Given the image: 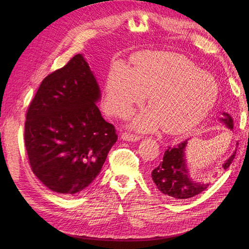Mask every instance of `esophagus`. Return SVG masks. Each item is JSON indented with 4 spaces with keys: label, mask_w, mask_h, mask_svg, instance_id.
I'll list each match as a JSON object with an SVG mask.
<instances>
[{
    "label": "esophagus",
    "mask_w": 249,
    "mask_h": 249,
    "mask_svg": "<svg viewBox=\"0 0 249 249\" xmlns=\"http://www.w3.org/2000/svg\"><path fill=\"white\" fill-rule=\"evenodd\" d=\"M122 139H124L125 141H136V140L140 139V136L129 133V132H124V133H122Z\"/></svg>",
    "instance_id": "1"
}]
</instances>
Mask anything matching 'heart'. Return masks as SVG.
I'll list each match as a JSON object with an SVG mask.
<instances>
[{
    "mask_svg": "<svg viewBox=\"0 0 249 249\" xmlns=\"http://www.w3.org/2000/svg\"><path fill=\"white\" fill-rule=\"evenodd\" d=\"M132 67L113 65L105 82L104 108L127 116L148 93L150 110L134 118L133 127L153 132L162 126L169 134L184 133L212 110L219 88L212 74L175 52L148 51L134 55Z\"/></svg>",
    "mask_w": 249,
    "mask_h": 249,
    "instance_id": "b5f03b06",
    "label": "heart"
}]
</instances>
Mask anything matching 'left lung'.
<instances>
[{"mask_svg": "<svg viewBox=\"0 0 249 249\" xmlns=\"http://www.w3.org/2000/svg\"><path fill=\"white\" fill-rule=\"evenodd\" d=\"M224 116L227 117L222 118V122L232 130L233 124L231 116L227 113ZM186 145L187 140L175 146H168L164 153L163 161L152 171V178L158 189L175 200L191 198L205 191L209 186L208 184L194 183L188 177L184 159ZM235 156L236 152L222 165L223 169L230 167L232 160L235 159Z\"/></svg>", "mask_w": 249, "mask_h": 249, "instance_id": "1", "label": "left lung"}]
</instances>
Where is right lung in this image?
Here are the masks:
<instances>
[{"instance_id": "add662e5", "label": "right lung", "mask_w": 249, "mask_h": 249, "mask_svg": "<svg viewBox=\"0 0 249 249\" xmlns=\"http://www.w3.org/2000/svg\"><path fill=\"white\" fill-rule=\"evenodd\" d=\"M100 88L82 55L43 79L30 104L25 145L34 175L49 189L72 195L99 176L115 126L102 117L95 103Z\"/></svg>"}]
</instances>
